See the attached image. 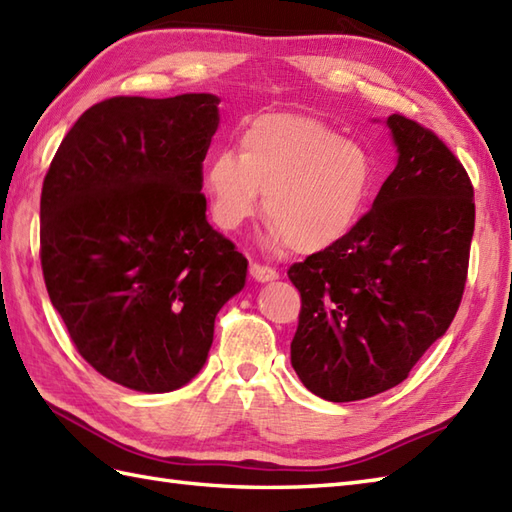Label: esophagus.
Instances as JSON below:
<instances>
[{"mask_svg":"<svg viewBox=\"0 0 512 512\" xmlns=\"http://www.w3.org/2000/svg\"><path fill=\"white\" fill-rule=\"evenodd\" d=\"M251 275L257 281H272V279L279 277V272L275 268L266 266V264H259V261H253V264H251Z\"/></svg>","mask_w":512,"mask_h":512,"instance_id":"1","label":"esophagus"}]
</instances>
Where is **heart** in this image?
I'll return each mask as SVG.
<instances>
[{"mask_svg":"<svg viewBox=\"0 0 512 512\" xmlns=\"http://www.w3.org/2000/svg\"><path fill=\"white\" fill-rule=\"evenodd\" d=\"M240 152L220 148L202 168L213 222L240 231L264 194L268 246L316 253L340 242L362 218L373 161L355 141L314 117L266 113L237 137Z\"/></svg>","mask_w":512,"mask_h":512,"instance_id":"obj_1","label":"heart"}]
</instances>
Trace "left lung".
Returning a JSON list of instances; mask_svg holds the SVG:
<instances>
[{
	"instance_id": "1",
	"label": "left lung",
	"mask_w": 512,
	"mask_h": 512,
	"mask_svg": "<svg viewBox=\"0 0 512 512\" xmlns=\"http://www.w3.org/2000/svg\"><path fill=\"white\" fill-rule=\"evenodd\" d=\"M399 159L373 209L334 246L292 264L301 292L292 366L327 401L401 384L454 320L475 224L467 170L434 130L388 117Z\"/></svg>"
}]
</instances>
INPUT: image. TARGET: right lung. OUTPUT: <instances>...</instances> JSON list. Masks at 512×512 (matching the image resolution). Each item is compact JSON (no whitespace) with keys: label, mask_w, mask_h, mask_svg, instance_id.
Listing matches in <instances>:
<instances>
[{"label":"right lung","mask_w":512,"mask_h":512,"mask_svg":"<svg viewBox=\"0 0 512 512\" xmlns=\"http://www.w3.org/2000/svg\"><path fill=\"white\" fill-rule=\"evenodd\" d=\"M220 100L93 104L58 146L41 192V268L76 351L139 392L185 386L246 257L207 222L202 161Z\"/></svg>","instance_id":"1"}]
</instances>
